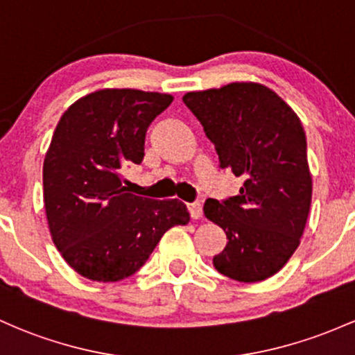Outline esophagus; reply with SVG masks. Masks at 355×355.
I'll use <instances>...</instances> for the list:
<instances>
[{
  "label": "esophagus",
  "instance_id": "obj_1",
  "mask_svg": "<svg viewBox=\"0 0 355 355\" xmlns=\"http://www.w3.org/2000/svg\"><path fill=\"white\" fill-rule=\"evenodd\" d=\"M189 212H190V217L192 219H200L202 217V202H192V204H189Z\"/></svg>",
  "mask_w": 355,
  "mask_h": 355
}]
</instances>
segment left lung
Segmentation results:
<instances>
[{
	"label": "left lung",
	"mask_w": 355,
	"mask_h": 355,
	"mask_svg": "<svg viewBox=\"0 0 355 355\" xmlns=\"http://www.w3.org/2000/svg\"><path fill=\"white\" fill-rule=\"evenodd\" d=\"M184 103L216 146L220 168L244 180L239 196L204 204L205 217L227 236L214 266L237 282H263L297 251L310 212L302 121L276 92L254 83L187 92Z\"/></svg>",
	"instance_id": "1"
}]
</instances>
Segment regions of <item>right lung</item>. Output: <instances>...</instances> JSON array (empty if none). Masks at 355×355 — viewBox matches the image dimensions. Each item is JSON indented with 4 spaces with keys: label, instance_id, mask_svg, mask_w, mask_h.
<instances>
[{
    "label": "right lung",
    "instance_id": "right-lung-1",
    "mask_svg": "<svg viewBox=\"0 0 355 355\" xmlns=\"http://www.w3.org/2000/svg\"><path fill=\"white\" fill-rule=\"evenodd\" d=\"M173 97L103 89L73 103L58 121L44 162V202L60 254L84 278L135 275L173 225L190 220L180 200L126 192L121 171L143 162L150 124Z\"/></svg>",
    "mask_w": 355,
    "mask_h": 355
}]
</instances>
